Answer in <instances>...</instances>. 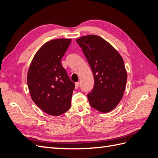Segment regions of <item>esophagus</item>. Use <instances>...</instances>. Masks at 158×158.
Instances as JSON below:
<instances>
[{"label":"esophagus","mask_w":158,"mask_h":158,"mask_svg":"<svg viewBox=\"0 0 158 158\" xmlns=\"http://www.w3.org/2000/svg\"><path fill=\"white\" fill-rule=\"evenodd\" d=\"M79 86H80V83L79 82H76L75 83V88H78V87H79Z\"/></svg>","instance_id":"obj_1"}]
</instances>
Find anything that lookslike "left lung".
<instances>
[{"mask_svg":"<svg viewBox=\"0 0 158 158\" xmlns=\"http://www.w3.org/2000/svg\"><path fill=\"white\" fill-rule=\"evenodd\" d=\"M89 64L94 86L87 95L90 106L101 113L113 110L125 90L127 73L123 57L108 41L95 35L76 40Z\"/></svg>","mask_w":158,"mask_h":158,"instance_id":"1","label":"left lung"}]
</instances>
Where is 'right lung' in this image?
<instances>
[{
	"mask_svg": "<svg viewBox=\"0 0 158 158\" xmlns=\"http://www.w3.org/2000/svg\"><path fill=\"white\" fill-rule=\"evenodd\" d=\"M71 41L56 39L44 44L35 54L28 70L27 79L31 99L52 116L62 114L71 106L75 84L61 63Z\"/></svg>",
	"mask_w": 158,
	"mask_h": 158,
	"instance_id": "1",
	"label": "right lung"
}]
</instances>
